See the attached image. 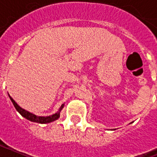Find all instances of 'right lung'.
<instances>
[{
    "label": "right lung",
    "mask_w": 157,
    "mask_h": 157,
    "mask_svg": "<svg viewBox=\"0 0 157 157\" xmlns=\"http://www.w3.org/2000/svg\"><path fill=\"white\" fill-rule=\"evenodd\" d=\"M8 95H9L10 99L11 100V102L13 103V105H14L15 108L16 109V110L21 114V116H23L24 118H25L26 119H28L29 121L34 122V123H39V124H48V123H51V122H53L55 121V120L58 119L60 117V112L63 109V108L64 107V104H63V105H62V106L60 107L59 110L57 111L56 113H54V114H52V115L47 116V117H44V116H37L35 115V114H33V113H30V112H29V111L22 109L20 106H19V105H17V103L15 102V100L10 97V95L9 94H8Z\"/></svg>",
    "instance_id": "1"
}]
</instances>
